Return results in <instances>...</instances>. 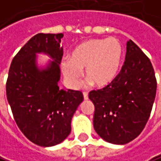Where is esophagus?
I'll return each mask as SVG.
<instances>
[{
    "mask_svg": "<svg viewBox=\"0 0 161 161\" xmlns=\"http://www.w3.org/2000/svg\"><path fill=\"white\" fill-rule=\"evenodd\" d=\"M83 95H84V98L85 99H88V94H87V92H84Z\"/></svg>",
    "mask_w": 161,
    "mask_h": 161,
    "instance_id": "1",
    "label": "esophagus"
}]
</instances>
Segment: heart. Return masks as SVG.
I'll list each match as a JSON object with an SVG mask.
<instances>
[{
	"label": "heart",
	"mask_w": 161,
	"mask_h": 161,
	"mask_svg": "<svg viewBox=\"0 0 161 161\" xmlns=\"http://www.w3.org/2000/svg\"><path fill=\"white\" fill-rule=\"evenodd\" d=\"M123 46L116 38H94L84 41L73 51L72 58L61 61V70L67 86L75 88L82 70L92 85L103 86L115 78L123 58Z\"/></svg>",
	"instance_id": "b5f03b06"
}]
</instances>
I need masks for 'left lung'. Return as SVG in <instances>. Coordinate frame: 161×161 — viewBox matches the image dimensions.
Masks as SVG:
<instances>
[{
	"label": "left lung",
	"mask_w": 161,
	"mask_h": 161,
	"mask_svg": "<svg viewBox=\"0 0 161 161\" xmlns=\"http://www.w3.org/2000/svg\"><path fill=\"white\" fill-rule=\"evenodd\" d=\"M157 91L149 58L131 39L120 73L109 85L92 90L94 129L105 141L124 145L136 138L147 123Z\"/></svg>",
	"instance_id": "left-lung-1"
}]
</instances>
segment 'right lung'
Here are the masks:
<instances>
[{"instance_id":"obj_1","label":"right lung","mask_w":161,"mask_h":161,"mask_svg":"<svg viewBox=\"0 0 161 161\" xmlns=\"http://www.w3.org/2000/svg\"><path fill=\"white\" fill-rule=\"evenodd\" d=\"M64 35L39 33L14 57L6 82V96L14 121L25 136L41 147L60 144L71 133V120L84 99L81 91L58 86ZM53 59L45 70L36 64V53Z\"/></svg>"}]
</instances>
